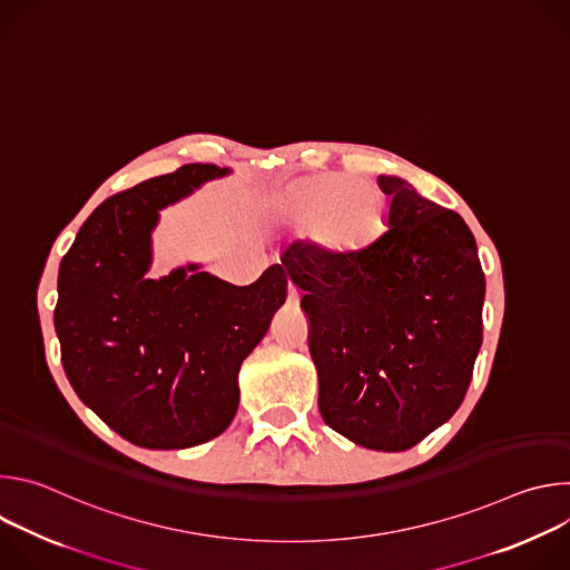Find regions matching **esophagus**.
Segmentation results:
<instances>
[{
    "mask_svg": "<svg viewBox=\"0 0 570 570\" xmlns=\"http://www.w3.org/2000/svg\"><path fill=\"white\" fill-rule=\"evenodd\" d=\"M288 304H299V288L295 284H288Z\"/></svg>",
    "mask_w": 570,
    "mask_h": 570,
    "instance_id": "esophagus-1",
    "label": "esophagus"
}]
</instances>
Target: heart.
<instances>
[{
	"mask_svg": "<svg viewBox=\"0 0 570 570\" xmlns=\"http://www.w3.org/2000/svg\"><path fill=\"white\" fill-rule=\"evenodd\" d=\"M385 194L347 174H317L279 189L271 203L273 220L308 232L317 255L350 262L370 248L385 223Z\"/></svg>",
	"mask_w": 570,
	"mask_h": 570,
	"instance_id": "b5f03b06",
	"label": "heart"
}]
</instances>
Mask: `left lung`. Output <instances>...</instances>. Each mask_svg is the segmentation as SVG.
Instances as JSON below:
<instances>
[{"instance_id":"obj_1","label":"left lung","mask_w":570,"mask_h":570,"mask_svg":"<svg viewBox=\"0 0 570 570\" xmlns=\"http://www.w3.org/2000/svg\"><path fill=\"white\" fill-rule=\"evenodd\" d=\"M385 232L350 262L295 240L282 264L302 291L324 424L374 451H405L460 409L482 345L484 275L460 214L379 176Z\"/></svg>"}]
</instances>
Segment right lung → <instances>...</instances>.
I'll return each instance as SVG.
<instances>
[{
    "mask_svg": "<svg viewBox=\"0 0 570 570\" xmlns=\"http://www.w3.org/2000/svg\"><path fill=\"white\" fill-rule=\"evenodd\" d=\"M229 174L185 165L108 198L60 262L53 324L65 374L88 409L144 449H189L232 424L240 363L286 302L279 264L250 286L200 264L148 277L159 209Z\"/></svg>",
    "mask_w": 570,
    "mask_h": 570,
    "instance_id": "1",
    "label": "right lung"
}]
</instances>
